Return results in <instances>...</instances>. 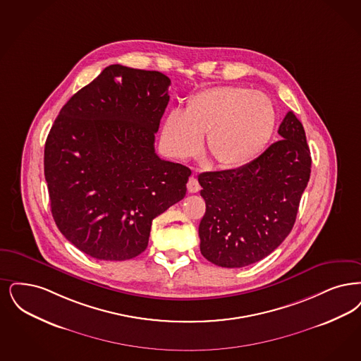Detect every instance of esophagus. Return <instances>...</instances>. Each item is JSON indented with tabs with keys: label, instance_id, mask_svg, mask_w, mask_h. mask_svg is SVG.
<instances>
[{
	"label": "esophagus",
	"instance_id": "34e87169",
	"mask_svg": "<svg viewBox=\"0 0 361 361\" xmlns=\"http://www.w3.org/2000/svg\"><path fill=\"white\" fill-rule=\"evenodd\" d=\"M188 190L190 192V193H197L202 187H200V184H199V181H197V177L196 176H190L189 177V180H188Z\"/></svg>",
	"mask_w": 361,
	"mask_h": 361
}]
</instances>
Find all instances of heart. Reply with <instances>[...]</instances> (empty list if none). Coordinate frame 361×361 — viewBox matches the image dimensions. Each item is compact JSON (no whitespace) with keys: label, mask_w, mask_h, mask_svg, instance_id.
I'll use <instances>...</instances> for the list:
<instances>
[{"label":"heart","mask_w":361,"mask_h":361,"mask_svg":"<svg viewBox=\"0 0 361 361\" xmlns=\"http://www.w3.org/2000/svg\"><path fill=\"white\" fill-rule=\"evenodd\" d=\"M276 123L274 104L264 94L243 87L202 90L187 109L172 110L162 135L177 157L196 156L204 134L209 157L223 168H239L259 157Z\"/></svg>","instance_id":"1"}]
</instances>
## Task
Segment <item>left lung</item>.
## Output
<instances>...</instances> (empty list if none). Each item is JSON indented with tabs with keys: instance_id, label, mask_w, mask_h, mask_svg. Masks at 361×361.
Masks as SVG:
<instances>
[{
	"instance_id": "8db88e82",
	"label": "left lung",
	"mask_w": 361,
	"mask_h": 361,
	"mask_svg": "<svg viewBox=\"0 0 361 361\" xmlns=\"http://www.w3.org/2000/svg\"><path fill=\"white\" fill-rule=\"evenodd\" d=\"M258 159L236 169L199 176L205 214L199 226L202 257L227 269L271 254L288 236L310 178L312 157L302 123L288 111Z\"/></svg>"
}]
</instances>
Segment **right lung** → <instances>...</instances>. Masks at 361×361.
Masks as SVG:
<instances>
[{
  "instance_id": "add662e5",
  "label": "right lung",
  "mask_w": 361,
  "mask_h": 361,
  "mask_svg": "<svg viewBox=\"0 0 361 361\" xmlns=\"http://www.w3.org/2000/svg\"><path fill=\"white\" fill-rule=\"evenodd\" d=\"M169 86L159 71L109 66L63 106L47 137L52 216L92 258L138 257L153 219L187 193L190 169L154 150Z\"/></svg>"
}]
</instances>
